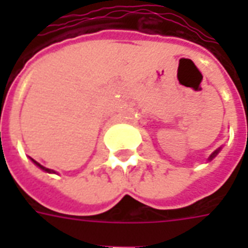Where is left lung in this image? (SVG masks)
Returning a JSON list of instances; mask_svg holds the SVG:
<instances>
[{
    "label": "left lung",
    "mask_w": 248,
    "mask_h": 248,
    "mask_svg": "<svg viewBox=\"0 0 248 248\" xmlns=\"http://www.w3.org/2000/svg\"><path fill=\"white\" fill-rule=\"evenodd\" d=\"M219 150H220V149H218V150H215V151H214L213 154H211V155H210V158H208V159H210V161H211V159H213L214 156H215V155H217V154H218Z\"/></svg>",
    "instance_id": "1"
}]
</instances>
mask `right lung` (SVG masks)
<instances>
[{
    "label": "right lung",
    "mask_w": 248,
    "mask_h": 248,
    "mask_svg": "<svg viewBox=\"0 0 248 248\" xmlns=\"http://www.w3.org/2000/svg\"><path fill=\"white\" fill-rule=\"evenodd\" d=\"M31 161H33V162H34V163H35V165H37V166H38V167H40V169H42V170H45V171H49V172H50V171H51V170H50V169H46V167H44V166H41V165H40V163H38V162H35V161H34V159H31Z\"/></svg>",
    "instance_id": "add662e5"
}]
</instances>
